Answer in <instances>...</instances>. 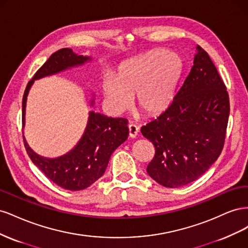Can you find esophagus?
<instances>
[{
    "label": "esophagus",
    "mask_w": 248,
    "mask_h": 248,
    "mask_svg": "<svg viewBox=\"0 0 248 248\" xmlns=\"http://www.w3.org/2000/svg\"><path fill=\"white\" fill-rule=\"evenodd\" d=\"M128 129H129V137L132 138V139L136 138L139 134V127L137 125L129 124Z\"/></svg>",
    "instance_id": "1"
}]
</instances>
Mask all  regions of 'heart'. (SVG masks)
Instances as JSON below:
<instances>
[{
	"label": "heart",
	"instance_id": "obj_1",
	"mask_svg": "<svg viewBox=\"0 0 248 248\" xmlns=\"http://www.w3.org/2000/svg\"><path fill=\"white\" fill-rule=\"evenodd\" d=\"M183 72L182 59L168 50H153L127 60L117 74L103 78L102 91L107 104L122 112L132 103L136 94L138 107L147 115H157L169 108Z\"/></svg>",
	"mask_w": 248,
	"mask_h": 248
}]
</instances>
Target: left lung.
<instances>
[{
  "label": "left lung",
  "instance_id": "8db88e82",
  "mask_svg": "<svg viewBox=\"0 0 248 248\" xmlns=\"http://www.w3.org/2000/svg\"><path fill=\"white\" fill-rule=\"evenodd\" d=\"M229 115L226 85L198 46L191 70L170 106L140 129L155 148L149 176L170 188L199 179L222 151Z\"/></svg>",
  "mask_w": 248,
  "mask_h": 248
}]
</instances>
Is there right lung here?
<instances>
[{
  "label": "right lung",
  "mask_w": 248,
  "mask_h": 248,
  "mask_svg": "<svg viewBox=\"0 0 248 248\" xmlns=\"http://www.w3.org/2000/svg\"><path fill=\"white\" fill-rule=\"evenodd\" d=\"M90 60V57L74 54L71 48L54 52L28 82L22 97V126H25L27 96L35 79L82 65ZM127 124L128 121L124 118H110L90 111L86 130L78 145L58 158H46L36 154L25 137L24 142L33 163L52 182L67 190H81L104 174L112 152L128 138Z\"/></svg>",
  "instance_id": "1"
}]
</instances>
